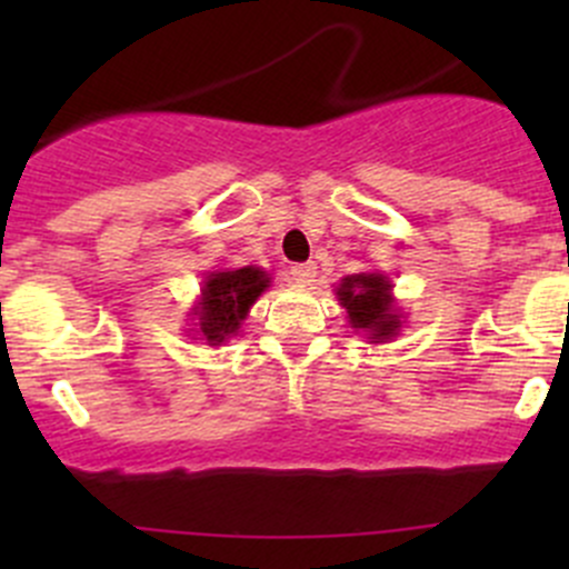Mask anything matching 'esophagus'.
Here are the masks:
<instances>
[{"label": "esophagus", "mask_w": 569, "mask_h": 569, "mask_svg": "<svg viewBox=\"0 0 569 569\" xmlns=\"http://www.w3.org/2000/svg\"><path fill=\"white\" fill-rule=\"evenodd\" d=\"M289 278L300 286L313 283V278H317V263H295V267L289 269Z\"/></svg>", "instance_id": "obj_1"}]
</instances>
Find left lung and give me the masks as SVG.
<instances>
[{
  "label": "left lung",
  "mask_w": 569,
  "mask_h": 569,
  "mask_svg": "<svg viewBox=\"0 0 569 569\" xmlns=\"http://www.w3.org/2000/svg\"><path fill=\"white\" fill-rule=\"evenodd\" d=\"M393 286L380 272L347 274L336 286L341 308H347V319L355 330H363L371 343H382L399 336L401 313L393 306Z\"/></svg>",
  "instance_id": "1"
}]
</instances>
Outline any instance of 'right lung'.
<instances>
[{
	"label": "right lung",
	"instance_id": "obj_1",
	"mask_svg": "<svg viewBox=\"0 0 569 569\" xmlns=\"http://www.w3.org/2000/svg\"><path fill=\"white\" fill-rule=\"evenodd\" d=\"M269 286V274L258 267L226 269L211 272L203 280L200 302L194 308L198 317V332L206 338L209 347H220L231 336H237L239 325L248 319L252 302L261 297Z\"/></svg>",
	"mask_w": 569,
	"mask_h": 569
}]
</instances>
